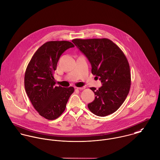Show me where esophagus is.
Instances as JSON below:
<instances>
[{
    "mask_svg": "<svg viewBox=\"0 0 160 160\" xmlns=\"http://www.w3.org/2000/svg\"><path fill=\"white\" fill-rule=\"evenodd\" d=\"M78 90H83L85 89V87H81V88H76Z\"/></svg>",
    "mask_w": 160,
    "mask_h": 160,
    "instance_id": "34e87169",
    "label": "esophagus"
}]
</instances>
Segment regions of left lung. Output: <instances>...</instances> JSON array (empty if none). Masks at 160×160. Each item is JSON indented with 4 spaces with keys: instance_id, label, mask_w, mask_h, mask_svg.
Segmentation results:
<instances>
[{
    "instance_id": "1",
    "label": "left lung",
    "mask_w": 160,
    "mask_h": 160,
    "mask_svg": "<svg viewBox=\"0 0 160 160\" xmlns=\"http://www.w3.org/2000/svg\"><path fill=\"white\" fill-rule=\"evenodd\" d=\"M72 43L85 54L92 66V74L102 86L94 92L95 99L88 107L94 114L105 117L117 111L130 89L131 74L128 60L121 49L107 38L74 39Z\"/></svg>"
}]
</instances>
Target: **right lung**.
Masks as SVG:
<instances>
[{
	"label": "right lung",
	"mask_w": 160,
	"mask_h": 160,
	"mask_svg": "<svg viewBox=\"0 0 160 160\" xmlns=\"http://www.w3.org/2000/svg\"><path fill=\"white\" fill-rule=\"evenodd\" d=\"M74 45L68 41H50L34 53L25 73L26 93L33 106L46 119L58 118L64 111L73 87L55 86L53 74L63 52Z\"/></svg>",
	"instance_id": "obj_1"
}]
</instances>
